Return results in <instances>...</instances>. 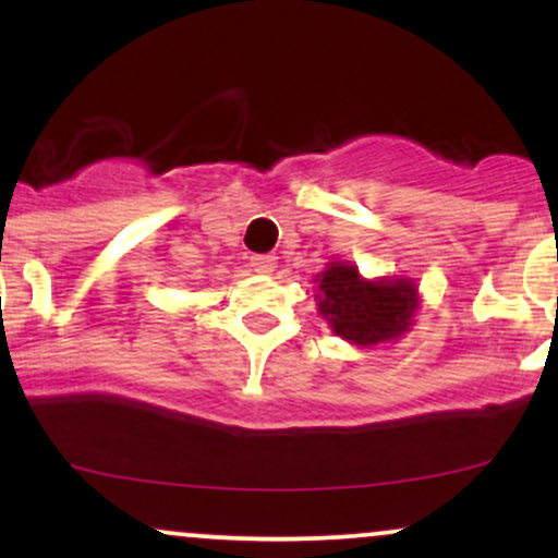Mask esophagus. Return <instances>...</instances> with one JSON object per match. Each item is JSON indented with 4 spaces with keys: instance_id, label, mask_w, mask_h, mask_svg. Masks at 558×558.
I'll return each mask as SVG.
<instances>
[{
    "instance_id": "obj_1",
    "label": "esophagus",
    "mask_w": 558,
    "mask_h": 558,
    "mask_svg": "<svg viewBox=\"0 0 558 558\" xmlns=\"http://www.w3.org/2000/svg\"><path fill=\"white\" fill-rule=\"evenodd\" d=\"M252 267L254 272L270 275L278 267V257H272V254H257V257H252Z\"/></svg>"
}]
</instances>
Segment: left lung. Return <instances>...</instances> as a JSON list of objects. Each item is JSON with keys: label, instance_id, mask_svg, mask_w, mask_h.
I'll use <instances>...</instances> for the list:
<instances>
[{"label": "left lung", "instance_id": "8db88e82", "mask_svg": "<svg viewBox=\"0 0 558 558\" xmlns=\"http://www.w3.org/2000/svg\"><path fill=\"white\" fill-rule=\"evenodd\" d=\"M315 283L317 315L336 336L360 349L396 343L412 330L420 312V288L401 275L367 280L351 262H328Z\"/></svg>", "mask_w": 558, "mask_h": 558}]
</instances>
